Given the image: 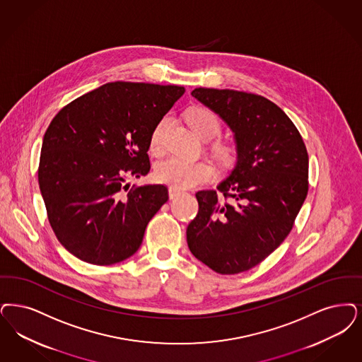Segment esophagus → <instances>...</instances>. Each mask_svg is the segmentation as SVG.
I'll return each instance as SVG.
<instances>
[{"instance_id": "34e87169", "label": "esophagus", "mask_w": 362, "mask_h": 362, "mask_svg": "<svg viewBox=\"0 0 362 362\" xmlns=\"http://www.w3.org/2000/svg\"><path fill=\"white\" fill-rule=\"evenodd\" d=\"M180 194H182V191H180L179 188H168V195H170V199H175V198H176V197H179Z\"/></svg>"}]
</instances>
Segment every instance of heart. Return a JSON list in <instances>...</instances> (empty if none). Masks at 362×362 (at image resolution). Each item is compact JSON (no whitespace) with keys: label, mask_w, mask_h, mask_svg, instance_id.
I'll list each match as a JSON object with an SVG mask.
<instances>
[{"label":"heart","mask_w":362,"mask_h":362,"mask_svg":"<svg viewBox=\"0 0 362 362\" xmlns=\"http://www.w3.org/2000/svg\"><path fill=\"white\" fill-rule=\"evenodd\" d=\"M170 121V117H163L152 129L149 146L153 153L163 151L164 134ZM188 122L194 132L204 140H211L221 133V122L217 115L207 107H194L188 113ZM218 153L221 156H226V151L222 148L218 149ZM153 176L159 183L168 185L171 187L191 188L211 182L216 176V168L207 160L191 161L179 156H170L156 163Z\"/></svg>","instance_id":"b5f03b06"}]
</instances>
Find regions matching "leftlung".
<instances>
[{"label": "left lung", "instance_id": "8db88e82", "mask_svg": "<svg viewBox=\"0 0 362 362\" xmlns=\"http://www.w3.org/2000/svg\"><path fill=\"white\" fill-rule=\"evenodd\" d=\"M191 95L232 129L237 161L217 189L195 194L199 211L187 226L188 247L218 274H240L291 232L308 191L307 149L289 117L261 95L204 87Z\"/></svg>", "mask_w": 362, "mask_h": 362}]
</instances>
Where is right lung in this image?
Wrapping results in <instances>:
<instances>
[{
  "label": "right lung",
  "mask_w": 362,
  "mask_h": 362,
  "mask_svg": "<svg viewBox=\"0 0 362 362\" xmlns=\"http://www.w3.org/2000/svg\"><path fill=\"white\" fill-rule=\"evenodd\" d=\"M185 87L112 82L66 105L45 132L39 187L59 243L79 260L112 265L133 256L168 201L149 173V137Z\"/></svg>",
  "instance_id": "add662e5"
}]
</instances>
